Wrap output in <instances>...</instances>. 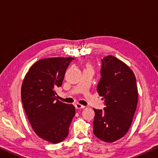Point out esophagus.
Returning <instances> with one entry per match:
<instances>
[{
	"label": "esophagus",
	"instance_id": "34e87169",
	"mask_svg": "<svg viewBox=\"0 0 158 158\" xmlns=\"http://www.w3.org/2000/svg\"><path fill=\"white\" fill-rule=\"evenodd\" d=\"M75 107H76V109H83V108H84L85 106L81 104L77 103V104H75Z\"/></svg>",
	"mask_w": 158,
	"mask_h": 158
}]
</instances>
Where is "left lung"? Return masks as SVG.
Masks as SVG:
<instances>
[{
	"mask_svg": "<svg viewBox=\"0 0 158 158\" xmlns=\"http://www.w3.org/2000/svg\"><path fill=\"white\" fill-rule=\"evenodd\" d=\"M101 78L97 91L103 110L94 109V134L105 142H114L127 133L138 103L136 77L126 64L112 56L101 60Z\"/></svg>",
	"mask_w": 158,
	"mask_h": 158,
	"instance_id": "8db88e82",
	"label": "left lung"
}]
</instances>
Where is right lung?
<instances>
[{"mask_svg":"<svg viewBox=\"0 0 158 158\" xmlns=\"http://www.w3.org/2000/svg\"><path fill=\"white\" fill-rule=\"evenodd\" d=\"M74 57L40 60L25 75L21 89L23 107L34 131L52 143L64 141L75 115L74 106L57 99L64 74Z\"/></svg>","mask_w":158,"mask_h":158,"instance_id":"add662e5","label":"right lung"}]
</instances>
